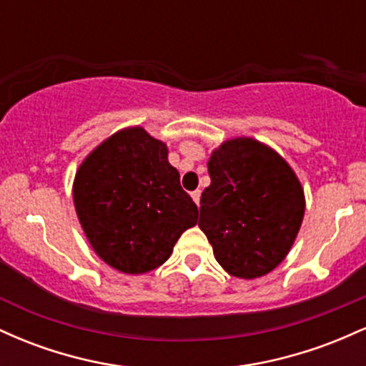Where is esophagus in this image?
Listing matches in <instances>:
<instances>
[{"label":"esophagus","instance_id":"1","mask_svg":"<svg viewBox=\"0 0 366 366\" xmlns=\"http://www.w3.org/2000/svg\"><path fill=\"white\" fill-rule=\"evenodd\" d=\"M191 196H192V199H194V203L197 204V207H199V199H201V191H199V189H197V191H192Z\"/></svg>","mask_w":366,"mask_h":366}]
</instances>
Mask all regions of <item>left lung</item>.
Returning a JSON list of instances; mask_svg holds the SVG:
<instances>
[{
	"instance_id": "left-lung-1",
	"label": "left lung",
	"mask_w": 366,
	"mask_h": 366,
	"mask_svg": "<svg viewBox=\"0 0 366 366\" xmlns=\"http://www.w3.org/2000/svg\"><path fill=\"white\" fill-rule=\"evenodd\" d=\"M199 229L224 270L239 279L272 272L291 249L305 192L287 162L251 137L225 141L208 162Z\"/></svg>"
}]
</instances>
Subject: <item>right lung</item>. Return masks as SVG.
I'll return each mask as SVG.
<instances>
[{"instance_id": "obj_1", "label": "right lung", "mask_w": 366, "mask_h": 366, "mask_svg": "<svg viewBox=\"0 0 366 366\" xmlns=\"http://www.w3.org/2000/svg\"><path fill=\"white\" fill-rule=\"evenodd\" d=\"M74 203L96 254L132 275L165 263L180 234L197 222L167 146L142 127L113 134L84 159Z\"/></svg>"}]
</instances>
